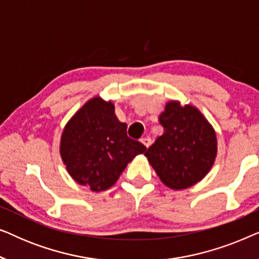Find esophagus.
<instances>
[{
  "label": "esophagus",
  "mask_w": 259,
  "mask_h": 259,
  "mask_svg": "<svg viewBox=\"0 0 259 259\" xmlns=\"http://www.w3.org/2000/svg\"><path fill=\"white\" fill-rule=\"evenodd\" d=\"M141 143H143L146 147H150V145L152 144V140L150 137H146V138H143V139H141Z\"/></svg>",
  "instance_id": "34e87169"
}]
</instances>
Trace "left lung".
I'll return each mask as SVG.
<instances>
[{
	"label": "left lung",
	"mask_w": 259,
	"mask_h": 259,
	"mask_svg": "<svg viewBox=\"0 0 259 259\" xmlns=\"http://www.w3.org/2000/svg\"><path fill=\"white\" fill-rule=\"evenodd\" d=\"M159 122L164 132L145 153L159 178L173 190L200 182L217 155L214 130L196 107L178 101L166 104Z\"/></svg>",
	"instance_id": "8db88e82"
}]
</instances>
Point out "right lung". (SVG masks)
I'll return each mask as SVG.
<instances>
[{
	"label": "right lung",
	"instance_id": "add662e5",
	"mask_svg": "<svg viewBox=\"0 0 259 259\" xmlns=\"http://www.w3.org/2000/svg\"><path fill=\"white\" fill-rule=\"evenodd\" d=\"M145 150L140 141L127 137V125L116 118L114 105L99 97L69 120L60 145L70 177L95 192L114 185L127 164Z\"/></svg>",
	"mask_w": 259,
	"mask_h": 259
}]
</instances>
